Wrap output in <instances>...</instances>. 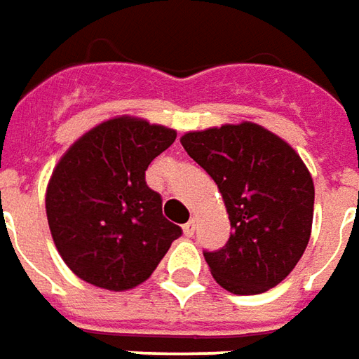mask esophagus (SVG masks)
<instances>
[{
  "instance_id": "1",
  "label": "esophagus",
  "mask_w": 359,
  "mask_h": 359,
  "mask_svg": "<svg viewBox=\"0 0 359 359\" xmlns=\"http://www.w3.org/2000/svg\"><path fill=\"white\" fill-rule=\"evenodd\" d=\"M194 230H196V224H194V220H189L184 226H182V231H184V236H189V238H192L194 236Z\"/></svg>"
}]
</instances>
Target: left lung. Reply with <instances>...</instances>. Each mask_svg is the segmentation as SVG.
I'll use <instances>...</instances> for the list:
<instances>
[{
	"instance_id": "8db88e82",
	"label": "left lung",
	"mask_w": 359,
	"mask_h": 359,
	"mask_svg": "<svg viewBox=\"0 0 359 359\" xmlns=\"http://www.w3.org/2000/svg\"><path fill=\"white\" fill-rule=\"evenodd\" d=\"M184 151L218 184L231 233L204 251L212 277L233 294L273 289L311 240L314 182L299 153L263 126L241 121L189 131Z\"/></svg>"
}]
</instances>
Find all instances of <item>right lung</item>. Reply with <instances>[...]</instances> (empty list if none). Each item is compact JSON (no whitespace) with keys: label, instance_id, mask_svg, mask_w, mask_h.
Wrapping results in <instances>:
<instances>
[{"label":"right lung","instance_id":"right-lung-1","mask_svg":"<svg viewBox=\"0 0 359 359\" xmlns=\"http://www.w3.org/2000/svg\"><path fill=\"white\" fill-rule=\"evenodd\" d=\"M175 139V129L118 116L60 157L46 187V220L62 262L82 281L129 291L147 281L182 233L145 182L151 161Z\"/></svg>","mask_w":359,"mask_h":359}]
</instances>
